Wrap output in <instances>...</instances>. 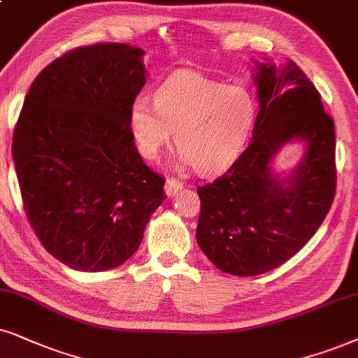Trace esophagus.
<instances>
[{
	"label": "esophagus",
	"mask_w": 358,
	"mask_h": 358,
	"mask_svg": "<svg viewBox=\"0 0 358 358\" xmlns=\"http://www.w3.org/2000/svg\"><path fill=\"white\" fill-rule=\"evenodd\" d=\"M183 187V183L180 182L178 178H173V176H166V185H165V193L169 196H173V194L178 193V189Z\"/></svg>",
	"instance_id": "obj_1"
}]
</instances>
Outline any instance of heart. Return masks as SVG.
<instances>
[{
  "instance_id": "heart-1",
  "label": "heart",
  "mask_w": 358,
  "mask_h": 358,
  "mask_svg": "<svg viewBox=\"0 0 358 358\" xmlns=\"http://www.w3.org/2000/svg\"><path fill=\"white\" fill-rule=\"evenodd\" d=\"M256 120V101L243 85H226L201 72L182 69L130 108V132L140 155L158 157L170 142L180 158L203 173L224 169L241 152Z\"/></svg>"
}]
</instances>
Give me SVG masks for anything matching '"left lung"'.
Wrapping results in <instances>:
<instances>
[{"mask_svg":"<svg viewBox=\"0 0 358 358\" xmlns=\"http://www.w3.org/2000/svg\"><path fill=\"white\" fill-rule=\"evenodd\" d=\"M259 99L252 138L213 183L198 187L201 200L196 241L216 268L257 275L279 268L309 239L336 194V130L319 90L299 66L259 64ZM299 139L308 152L289 180H278L270 162Z\"/></svg>","mask_w":358,"mask_h":358,"instance_id":"left-lung-1","label":"left lung"}]
</instances>
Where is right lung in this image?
Returning a JSON list of instances; mask_svg holds the SVG:
<instances>
[{
  "label": "right lung",
  "mask_w": 358,
  "mask_h": 358,
  "mask_svg": "<svg viewBox=\"0 0 358 358\" xmlns=\"http://www.w3.org/2000/svg\"><path fill=\"white\" fill-rule=\"evenodd\" d=\"M143 51L122 43L76 48L31 84L13 134L31 228L49 255L79 271H107L142 243L165 178L130 132L147 83Z\"/></svg>",
  "instance_id": "obj_1"
}]
</instances>
